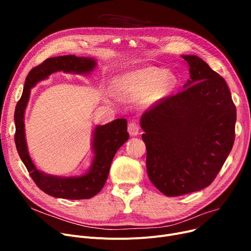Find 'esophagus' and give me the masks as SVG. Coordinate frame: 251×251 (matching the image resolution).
I'll use <instances>...</instances> for the list:
<instances>
[{"label": "esophagus", "mask_w": 251, "mask_h": 251, "mask_svg": "<svg viewBox=\"0 0 251 251\" xmlns=\"http://www.w3.org/2000/svg\"><path fill=\"white\" fill-rule=\"evenodd\" d=\"M128 132L131 136H136L139 132V126L134 122L129 123L128 124Z\"/></svg>", "instance_id": "1"}]
</instances>
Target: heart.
I'll use <instances>...</instances> for the list:
<instances>
[{"label": "heart", "mask_w": 251, "mask_h": 251, "mask_svg": "<svg viewBox=\"0 0 251 251\" xmlns=\"http://www.w3.org/2000/svg\"><path fill=\"white\" fill-rule=\"evenodd\" d=\"M174 84L175 76L171 72L156 67H142L117 77L115 89L129 100L146 98L148 102H154L166 97Z\"/></svg>", "instance_id": "heart-1"}]
</instances>
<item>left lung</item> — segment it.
Returning <instances> with one entry per match:
<instances>
[{"mask_svg":"<svg viewBox=\"0 0 251 251\" xmlns=\"http://www.w3.org/2000/svg\"><path fill=\"white\" fill-rule=\"evenodd\" d=\"M182 58L190 73L184 90L140 119L149 178L167 196L210 185L235 140L236 107L225 79L200 57Z\"/></svg>","mask_w":251,"mask_h":251,"instance_id":"1","label":"left lung"}]
</instances>
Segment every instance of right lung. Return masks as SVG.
<instances>
[{
  "mask_svg": "<svg viewBox=\"0 0 251 251\" xmlns=\"http://www.w3.org/2000/svg\"><path fill=\"white\" fill-rule=\"evenodd\" d=\"M96 66L97 61L88 57L67 55L49 58L30 70L25 79L22 96L16 104L14 114L16 132L14 138L18 154L38 188L58 199L86 200L101 190L109 176L110 167L117 151L129 138L127 121L126 119H116L108 124L96 126L91 141L95 156L88 172L85 174L73 177L45 174L32 162L25 139L24 114L29 100L30 89L37 82L45 80L55 72L88 74L96 68Z\"/></svg>",
  "mask_w": 251,
  "mask_h": 251,
  "instance_id": "1",
  "label": "right lung"
}]
</instances>
